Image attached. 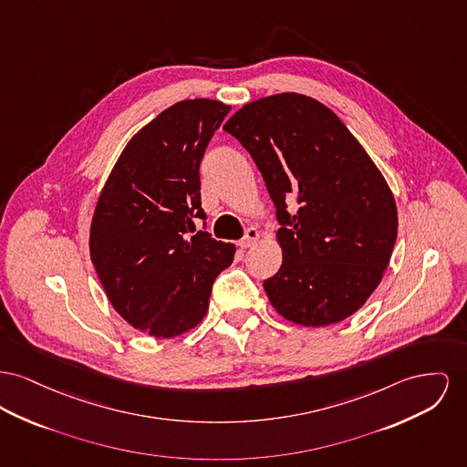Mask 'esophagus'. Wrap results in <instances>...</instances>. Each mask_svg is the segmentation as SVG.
Wrapping results in <instances>:
<instances>
[{"instance_id": "esophagus-1", "label": "esophagus", "mask_w": 467, "mask_h": 467, "mask_svg": "<svg viewBox=\"0 0 467 467\" xmlns=\"http://www.w3.org/2000/svg\"><path fill=\"white\" fill-rule=\"evenodd\" d=\"M257 240H259V229L257 227H250V229H247L245 236L238 242V245L242 248L252 247Z\"/></svg>"}]
</instances>
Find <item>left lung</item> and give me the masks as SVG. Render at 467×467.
<instances>
[{
  "mask_svg": "<svg viewBox=\"0 0 467 467\" xmlns=\"http://www.w3.org/2000/svg\"><path fill=\"white\" fill-rule=\"evenodd\" d=\"M223 130L250 153L276 208L282 266L263 284L275 310L314 328L353 316L397 240L395 199L378 165L333 110L300 93L254 100ZM293 196L299 210L289 214Z\"/></svg>",
  "mask_w": 467,
  "mask_h": 467,
  "instance_id": "8db88e82",
  "label": "left lung"
}]
</instances>
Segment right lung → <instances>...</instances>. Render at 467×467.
Here are the masks:
<instances>
[{
  "label": "right lung",
  "mask_w": 467,
  "mask_h": 467,
  "mask_svg": "<svg viewBox=\"0 0 467 467\" xmlns=\"http://www.w3.org/2000/svg\"><path fill=\"white\" fill-rule=\"evenodd\" d=\"M231 106L182 100L129 140L100 192L89 255L114 310L134 328L171 338L206 316L212 285L236 247L195 231L199 164Z\"/></svg>",
  "instance_id": "right-lung-1"
}]
</instances>
